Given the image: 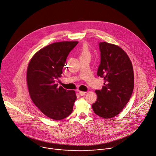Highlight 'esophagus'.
Returning a JSON list of instances; mask_svg holds the SVG:
<instances>
[{"mask_svg": "<svg viewBox=\"0 0 156 156\" xmlns=\"http://www.w3.org/2000/svg\"><path fill=\"white\" fill-rule=\"evenodd\" d=\"M78 92H79L80 95H81V96H84L85 94H86V92H82V91H78Z\"/></svg>", "mask_w": 156, "mask_h": 156, "instance_id": "1", "label": "esophagus"}]
</instances>
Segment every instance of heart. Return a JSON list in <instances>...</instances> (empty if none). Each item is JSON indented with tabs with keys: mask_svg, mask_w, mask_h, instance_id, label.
<instances>
[{
	"mask_svg": "<svg viewBox=\"0 0 156 156\" xmlns=\"http://www.w3.org/2000/svg\"><path fill=\"white\" fill-rule=\"evenodd\" d=\"M81 56H84V55H90V52L89 48L87 45H84L83 46L81 50Z\"/></svg>",
	"mask_w": 156,
	"mask_h": 156,
	"instance_id": "obj_1",
	"label": "heart"
}]
</instances>
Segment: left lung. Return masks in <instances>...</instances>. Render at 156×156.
<instances>
[{
    "instance_id": "1",
    "label": "left lung",
    "mask_w": 156,
    "mask_h": 156,
    "mask_svg": "<svg viewBox=\"0 0 156 156\" xmlns=\"http://www.w3.org/2000/svg\"><path fill=\"white\" fill-rule=\"evenodd\" d=\"M101 64L97 75L104 78L101 90L95 91L96 101L92 108L96 115L109 119L117 116L128 102L134 81L131 62L119 46L107 42L99 43Z\"/></svg>"
}]
</instances>
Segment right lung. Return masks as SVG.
I'll return each instance as SVG.
<instances>
[{
    "mask_svg": "<svg viewBox=\"0 0 156 156\" xmlns=\"http://www.w3.org/2000/svg\"><path fill=\"white\" fill-rule=\"evenodd\" d=\"M78 41L55 42L40 49L28 66L27 81L31 99L37 107L50 119L60 121L69 116L76 96L74 90L58 87L57 79L69 52Z\"/></svg>",
    "mask_w": 156,
    "mask_h": 156,
    "instance_id": "right-lung-1",
    "label": "right lung"
}]
</instances>
